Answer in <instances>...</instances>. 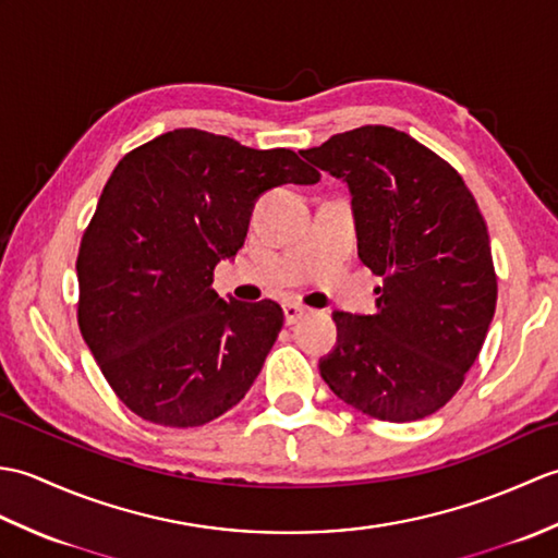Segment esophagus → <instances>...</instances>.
Wrapping results in <instances>:
<instances>
[{
    "instance_id": "34e87169",
    "label": "esophagus",
    "mask_w": 558,
    "mask_h": 558,
    "mask_svg": "<svg viewBox=\"0 0 558 558\" xmlns=\"http://www.w3.org/2000/svg\"><path fill=\"white\" fill-rule=\"evenodd\" d=\"M282 312H286V324L292 326V324H298L300 318L310 310H306V306H302V304H298V302H288L286 306H282Z\"/></svg>"
}]
</instances>
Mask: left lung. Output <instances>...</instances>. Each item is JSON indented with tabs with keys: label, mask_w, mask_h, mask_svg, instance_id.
Instances as JSON below:
<instances>
[{
	"label": "left lung",
	"mask_w": 558,
	"mask_h": 558,
	"mask_svg": "<svg viewBox=\"0 0 558 558\" xmlns=\"http://www.w3.org/2000/svg\"><path fill=\"white\" fill-rule=\"evenodd\" d=\"M302 158L348 184L357 254L381 276L376 314H333L324 381L369 417H429L465 381L496 310L477 201L446 160L393 126L336 134Z\"/></svg>",
	"instance_id": "obj_1"
}]
</instances>
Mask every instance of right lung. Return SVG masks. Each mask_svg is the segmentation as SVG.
I'll list each match as a JSON object with an SVG mask.
<instances>
[{"mask_svg":"<svg viewBox=\"0 0 558 558\" xmlns=\"http://www.w3.org/2000/svg\"><path fill=\"white\" fill-rule=\"evenodd\" d=\"M318 180L294 150L201 129H174L120 160L76 272L81 336L129 410L186 429L246 396L286 318L270 300L225 302L213 270L244 246L260 194Z\"/></svg>","mask_w":558,"mask_h":558,"instance_id":"add662e5","label":"right lung"}]
</instances>
